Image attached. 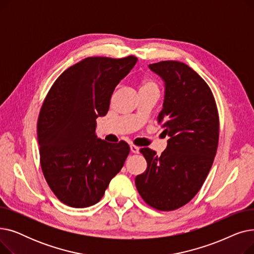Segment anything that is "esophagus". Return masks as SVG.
I'll return each instance as SVG.
<instances>
[{
  "label": "esophagus",
  "mask_w": 254,
  "mask_h": 254,
  "mask_svg": "<svg viewBox=\"0 0 254 254\" xmlns=\"http://www.w3.org/2000/svg\"><path fill=\"white\" fill-rule=\"evenodd\" d=\"M130 151H131L132 153H139V152H140V148L138 147V146L130 145Z\"/></svg>",
  "instance_id": "34e87169"
}]
</instances>
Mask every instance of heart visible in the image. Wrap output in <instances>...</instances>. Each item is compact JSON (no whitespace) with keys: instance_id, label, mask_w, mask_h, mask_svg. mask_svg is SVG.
Returning <instances> with one entry per match:
<instances>
[{"instance_id":"obj_1","label":"heart","mask_w":254,"mask_h":254,"mask_svg":"<svg viewBox=\"0 0 254 254\" xmlns=\"http://www.w3.org/2000/svg\"><path fill=\"white\" fill-rule=\"evenodd\" d=\"M143 89H157L156 83L151 79H143L141 82V90Z\"/></svg>"}]
</instances>
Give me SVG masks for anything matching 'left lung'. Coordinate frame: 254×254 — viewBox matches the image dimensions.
<instances>
[{
    "label": "left lung",
    "mask_w": 254,
    "mask_h": 254,
    "mask_svg": "<svg viewBox=\"0 0 254 254\" xmlns=\"http://www.w3.org/2000/svg\"><path fill=\"white\" fill-rule=\"evenodd\" d=\"M148 66L165 83L157 123L170 139L159 156L150 148L141 149L147 169L135 183L149 206L172 211L202 188L216 154L219 118L210 87L188 64L166 61Z\"/></svg>",
    "instance_id": "1"
}]
</instances>
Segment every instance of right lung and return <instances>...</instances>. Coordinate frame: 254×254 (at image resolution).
Returning <instances> with one entry per match:
<instances>
[{
    "label": "right lung",
    "mask_w": 254,
    "mask_h": 254,
    "mask_svg": "<svg viewBox=\"0 0 254 254\" xmlns=\"http://www.w3.org/2000/svg\"><path fill=\"white\" fill-rule=\"evenodd\" d=\"M138 59L87 58L53 83L40 111V162L51 190L73 208L97 204L122 170L129 146L97 138L96 119L109 110L117 84Z\"/></svg>",
    "instance_id": "obj_1"
}]
</instances>
